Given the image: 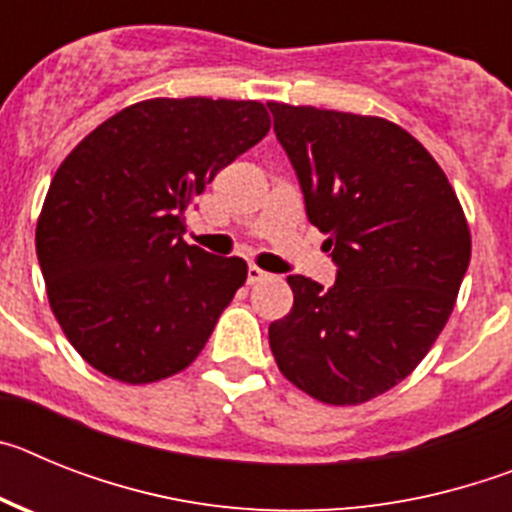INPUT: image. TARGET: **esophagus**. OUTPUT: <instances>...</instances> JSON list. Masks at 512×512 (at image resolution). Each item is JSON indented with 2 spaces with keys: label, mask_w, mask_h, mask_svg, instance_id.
Listing matches in <instances>:
<instances>
[{
  "label": "esophagus",
  "mask_w": 512,
  "mask_h": 512,
  "mask_svg": "<svg viewBox=\"0 0 512 512\" xmlns=\"http://www.w3.org/2000/svg\"><path fill=\"white\" fill-rule=\"evenodd\" d=\"M264 279H269V274H266L264 269H259L256 264L248 266V284H259V282H264Z\"/></svg>",
  "instance_id": "34e87169"
}]
</instances>
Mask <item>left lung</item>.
Listing matches in <instances>:
<instances>
[{
	"label": "left lung",
	"mask_w": 512,
	"mask_h": 512,
	"mask_svg": "<svg viewBox=\"0 0 512 512\" xmlns=\"http://www.w3.org/2000/svg\"><path fill=\"white\" fill-rule=\"evenodd\" d=\"M336 284L287 277L295 305L269 325L279 372L328 405H361L423 361L459 295L472 235L449 179L384 117L266 102Z\"/></svg>",
	"instance_id": "left-lung-1"
}]
</instances>
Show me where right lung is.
<instances>
[{"label":"right lung","instance_id":"obj_1","mask_svg":"<svg viewBox=\"0 0 512 512\" xmlns=\"http://www.w3.org/2000/svg\"><path fill=\"white\" fill-rule=\"evenodd\" d=\"M269 128L253 99H146L58 166L35 248L53 315L97 372L148 384L200 356L248 266L189 246L184 212Z\"/></svg>","mask_w":512,"mask_h":512}]
</instances>
